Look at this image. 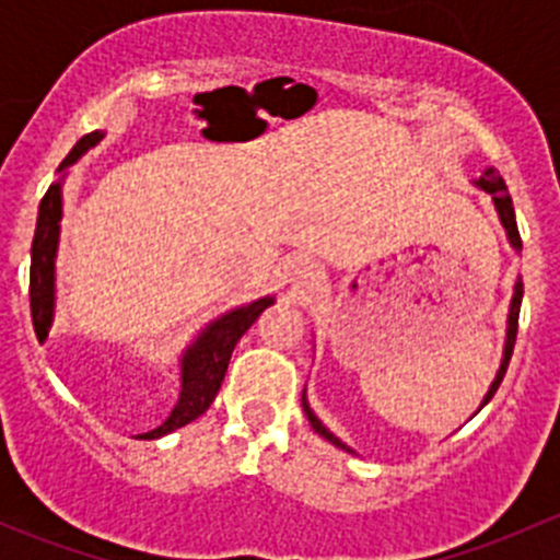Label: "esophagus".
I'll return each instance as SVG.
<instances>
[{"instance_id":"1","label":"esophagus","mask_w":560,"mask_h":560,"mask_svg":"<svg viewBox=\"0 0 560 560\" xmlns=\"http://www.w3.org/2000/svg\"><path fill=\"white\" fill-rule=\"evenodd\" d=\"M287 276H290V281H295V284H314V281L322 276V268L314 262V259L298 257L287 265Z\"/></svg>"}]
</instances>
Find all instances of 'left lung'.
I'll return each instance as SVG.
<instances>
[{"label": "left lung", "mask_w": 560, "mask_h": 560, "mask_svg": "<svg viewBox=\"0 0 560 560\" xmlns=\"http://www.w3.org/2000/svg\"><path fill=\"white\" fill-rule=\"evenodd\" d=\"M474 186H477V189H482V191H488V195L493 197V206H495V211H499V222H501V228L506 230V241H510V246L515 248V252H521V248H523V241H521V233H517L515 208H512V197H510V191H506L504 178H501V175L495 173L493 167H488V171H485L482 175H479L477 180H474ZM521 301H523V281H521V276H517V281H515V292H512L510 314H506V341H504V354H501V365H499V371H495V380L490 382V387H488V393H485V398H482V404H479V409H482V406L488 404L490 398H493L495 389H499L501 380H504V374H506V365H510L512 349H515V338H517V316H521ZM479 409H477V411H479ZM303 411H306L308 422H312V428H314L316 433H319L322 439H327V442L336 444V447L347 450V453H354V450H352V447H347V444H343L341 439L336 436V433L327 431V428L322 425V420H319V417L314 415L312 406H308V400H306V389H303Z\"/></svg>", "instance_id": "8db88e82"}]
</instances>
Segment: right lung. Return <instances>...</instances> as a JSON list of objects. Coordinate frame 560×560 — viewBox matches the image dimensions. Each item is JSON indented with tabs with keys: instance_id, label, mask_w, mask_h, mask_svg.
<instances>
[{
	"instance_id": "1",
	"label": "right lung",
	"mask_w": 560,
	"mask_h": 560,
	"mask_svg": "<svg viewBox=\"0 0 560 560\" xmlns=\"http://www.w3.org/2000/svg\"><path fill=\"white\" fill-rule=\"evenodd\" d=\"M105 132H89L72 145L67 160L59 165V180L48 186L43 202L37 211V228L35 241H32V270H30V303H32V322H35L37 336H48L50 325H54L56 312V252H59V235H61V184L67 178V167L75 165L89 149L100 143ZM276 298L265 295L259 301L246 303V306L230 308L213 322H208L195 341L184 349L180 354V395L178 404L173 406L171 417L162 422L160 428L149 433H140L138 439H160L167 433L178 431V428L189 425L191 420L202 415L208 406L217 398L219 387H222L224 374H228L230 358H233L235 343L241 336L254 325L259 314L273 303Z\"/></svg>"
}]
</instances>
